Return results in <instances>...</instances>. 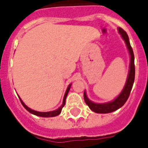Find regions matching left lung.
I'll return each mask as SVG.
<instances>
[{
	"label": "left lung",
	"instance_id": "obj_1",
	"mask_svg": "<svg viewBox=\"0 0 148 148\" xmlns=\"http://www.w3.org/2000/svg\"><path fill=\"white\" fill-rule=\"evenodd\" d=\"M118 30L121 36L125 41L126 44V46L128 48L129 54H130V65H129V71H128V75L127 80H126L124 88L116 99L111 102H108L105 103H96L92 102L88 99L86 96V92L84 91V101L86 104L89 106V108L97 113H109L112 112H114L121 108L124 105L127 99L129 97L131 90L132 89L133 84L134 81V74H135V68H134V56L133 53L132 48L130 45L129 42V38L125 31H124L122 28L119 27Z\"/></svg>",
	"mask_w": 148,
	"mask_h": 148
}]
</instances>
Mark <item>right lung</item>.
<instances>
[{"instance_id":"add662e5","label":"right lung","mask_w":148,"mask_h":148,"mask_svg":"<svg viewBox=\"0 0 148 148\" xmlns=\"http://www.w3.org/2000/svg\"><path fill=\"white\" fill-rule=\"evenodd\" d=\"M71 84H69V86H68V88H67V90H66L65 93H64V99H63V103H62V105L60 106L59 108L58 109H56V110H54V111H51V112H37V111H35V110H33V109H31L30 108H29L25 104V103L23 102V100L21 99H20V97H19V98H20V102H21V103H22V105L23 106V107L25 108V109L27 110L28 112H29L30 113L33 114V115H36V116H40V117H55V116H58L60 113H61V112H62V108L64 107V106L65 105V100H66V97H67V96H68V92H69V90H70V88H71Z\"/></svg>"}]
</instances>
